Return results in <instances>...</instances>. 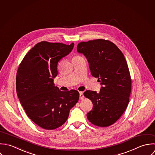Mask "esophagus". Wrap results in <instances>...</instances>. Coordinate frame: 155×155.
Here are the masks:
<instances>
[{"label":"esophagus","instance_id":"obj_1","mask_svg":"<svg viewBox=\"0 0 155 155\" xmlns=\"http://www.w3.org/2000/svg\"><path fill=\"white\" fill-rule=\"evenodd\" d=\"M80 99H83L84 98V95H83V92H80Z\"/></svg>","mask_w":155,"mask_h":155}]
</instances>
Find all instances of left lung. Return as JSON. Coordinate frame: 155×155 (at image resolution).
Masks as SVG:
<instances>
[{
	"label": "left lung",
	"mask_w": 155,
	"mask_h": 155,
	"mask_svg": "<svg viewBox=\"0 0 155 155\" xmlns=\"http://www.w3.org/2000/svg\"><path fill=\"white\" fill-rule=\"evenodd\" d=\"M77 49L85 56L91 74L102 85L98 93H84L93 103L87 117L96 126L108 127L122 116L129 103L132 81L126 61L120 49L108 40L81 42Z\"/></svg>",
	"instance_id": "obj_1"
}]
</instances>
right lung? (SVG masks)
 <instances>
[{"label": "right lung", "mask_w": 155, "mask_h": 155, "mask_svg": "<svg viewBox=\"0 0 155 155\" xmlns=\"http://www.w3.org/2000/svg\"><path fill=\"white\" fill-rule=\"evenodd\" d=\"M74 46V43L40 42L19 65L16 77L18 97L28 116L43 129L52 130L63 125L79 99L77 91L62 92L53 83L58 62Z\"/></svg>", "instance_id": "add662e5"}]
</instances>
